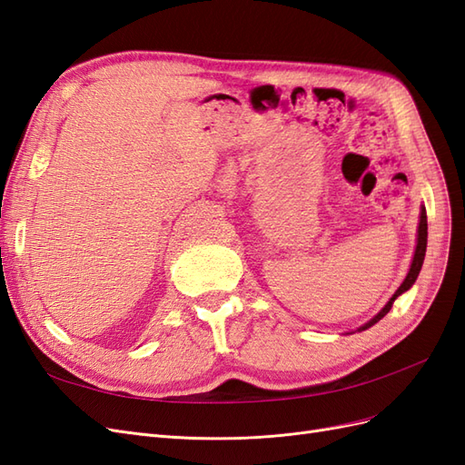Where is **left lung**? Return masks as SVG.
I'll return each instance as SVG.
<instances>
[{"mask_svg": "<svg viewBox=\"0 0 465 465\" xmlns=\"http://www.w3.org/2000/svg\"><path fill=\"white\" fill-rule=\"evenodd\" d=\"M425 252H427V209L425 205H420V215H419V227H417V244H415V252H413V260H411V265H410V272H407L405 279L401 281V285L398 287V291L391 294L390 301L384 304L382 311H380L374 318H371L367 323H362V326H359L355 331H364L369 330L371 326H374L376 322L382 320L388 312L390 308L393 304V301H396L400 294H403L405 291H410L413 287V283L419 277V272L420 267H423V262H425ZM355 331H349V333H355Z\"/></svg>", "mask_w": 465, "mask_h": 465, "instance_id": "8db88e82", "label": "left lung"}]
</instances>
